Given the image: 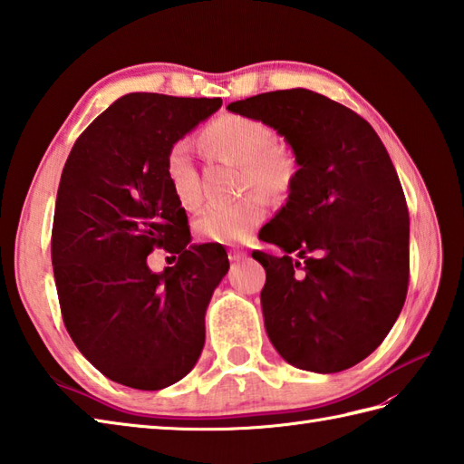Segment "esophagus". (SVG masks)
Segmentation results:
<instances>
[{
  "instance_id": "34e87169",
  "label": "esophagus",
  "mask_w": 464,
  "mask_h": 464,
  "mask_svg": "<svg viewBox=\"0 0 464 464\" xmlns=\"http://www.w3.org/2000/svg\"><path fill=\"white\" fill-rule=\"evenodd\" d=\"M246 256H248V254H246L244 250H230L228 252V258H230V262H240V260H244L246 258Z\"/></svg>"
}]
</instances>
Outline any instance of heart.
<instances>
[{
  "mask_svg": "<svg viewBox=\"0 0 464 464\" xmlns=\"http://www.w3.org/2000/svg\"><path fill=\"white\" fill-rule=\"evenodd\" d=\"M200 142L214 157L240 164V188H258L232 204H210L198 214L194 232L200 240L214 244H238L258 228L266 218V200L285 198L295 187L300 167L290 149L276 142V130L267 122L224 112L200 130ZM164 177L184 208H197L200 182L190 147L184 140L172 142L164 154Z\"/></svg>",
  "mask_w": 464,
  "mask_h": 464,
  "instance_id": "1",
  "label": "heart"
}]
</instances>
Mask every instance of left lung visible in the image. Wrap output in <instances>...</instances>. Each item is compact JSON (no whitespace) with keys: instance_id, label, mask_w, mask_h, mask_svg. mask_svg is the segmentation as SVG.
I'll use <instances>...</instances> for the list:
<instances>
[{"instance_id":"8db88e82","label":"left lung","mask_w":464,"mask_h":464,"mask_svg":"<svg viewBox=\"0 0 464 464\" xmlns=\"http://www.w3.org/2000/svg\"><path fill=\"white\" fill-rule=\"evenodd\" d=\"M228 109L274 127L300 164L285 206L262 228L285 254L252 252L266 270L267 337L305 372L353 367L387 337L409 287V210L389 152L363 117L307 89Z\"/></svg>"}]
</instances>
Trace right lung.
Instances as JSON below:
<instances>
[{
  "instance_id": "1",
  "label": "right lung",
  "mask_w": 464,
  "mask_h": 464,
  "mask_svg": "<svg viewBox=\"0 0 464 464\" xmlns=\"http://www.w3.org/2000/svg\"><path fill=\"white\" fill-rule=\"evenodd\" d=\"M220 105L129 92L81 132L61 172L51 232L61 315L79 352L121 385L177 383L204 347L206 307L230 264L220 244L188 246L164 154ZM157 247L179 254L162 275L146 264Z\"/></svg>"
}]
</instances>
